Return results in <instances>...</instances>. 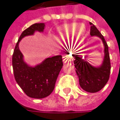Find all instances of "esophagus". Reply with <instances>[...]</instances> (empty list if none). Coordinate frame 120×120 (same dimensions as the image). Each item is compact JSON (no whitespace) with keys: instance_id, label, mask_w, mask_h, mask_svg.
Returning <instances> with one entry per match:
<instances>
[{"instance_id":"34e87169","label":"esophagus","mask_w":120,"mask_h":120,"mask_svg":"<svg viewBox=\"0 0 120 120\" xmlns=\"http://www.w3.org/2000/svg\"><path fill=\"white\" fill-rule=\"evenodd\" d=\"M70 61H71V60H70V56L66 55V56H64L63 57V62H64V63H68V62H70Z\"/></svg>"}]
</instances>
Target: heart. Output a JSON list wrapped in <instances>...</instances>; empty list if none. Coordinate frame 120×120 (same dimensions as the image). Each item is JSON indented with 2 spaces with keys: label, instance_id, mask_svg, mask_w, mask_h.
<instances>
[{
  "label": "heart",
  "instance_id": "obj_1",
  "mask_svg": "<svg viewBox=\"0 0 120 120\" xmlns=\"http://www.w3.org/2000/svg\"><path fill=\"white\" fill-rule=\"evenodd\" d=\"M86 31L84 24L76 23L67 24L58 30V38L61 41H68L73 38L72 45L76 46L81 41Z\"/></svg>",
  "mask_w": 120,
  "mask_h": 120
}]
</instances>
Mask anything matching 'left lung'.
I'll return each instance as SVG.
<instances>
[{
	"mask_svg": "<svg viewBox=\"0 0 120 120\" xmlns=\"http://www.w3.org/2000/svg\"><path fill=\"white\" fill-rule=\"evenodd\" d=\"M90 25L91 36L96 35L99 37L105 46V57L102 65L99 68H95L88 64L86 61L82 60V57H79L78 55H73V56L75 57L74 63L81 88L89 93H96L101 90L109 79L111 62L108 45L104 37L93 24L90 23Z\"/></svg>",
	"mask_w": 120,
	"mask_h": 120,
	"instance_id": "8db88e82",
	"label": "left lung"
}]
</instances>
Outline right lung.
Segmentation results:
<instances>
[{"label": "right lung", "instance_id": "1", "mask_svg": "<svg viewBox=\"0 0 120 120\" xmlns=\"http://www.w3.org/2000/svg\"><path fill=\"white\" fill-rule=\"evenodd\" d=\"M44 23H35L22 32L15 45L12 58L15 81L29 97L42 99L54 91L57 78L62 68L61 55L48 58L39 65L30 67L24 62L23 54L19 49V43L25 36L33 35L35 31H43Z\"/></svg>", "mask_w": 120, "mask_h": 120}]
</instances>
